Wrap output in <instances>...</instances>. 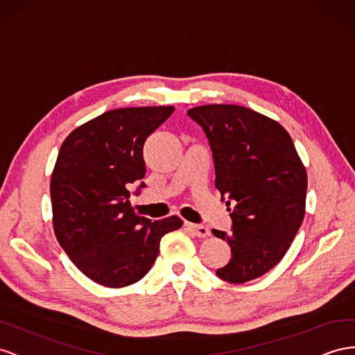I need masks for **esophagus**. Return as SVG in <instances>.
Segmentation results:
<instances>
[{
  "label": "esophagus",
  "mask_w": 355,
  "mask_h": 355,
  "mask_svg": "<svg viewBox=\"0 0 355 355\" xmlns=\"http://www.w3.org/2000/svg\"><path fill=\"white\" fill-rule=\"evenodd\" d=\"M185 225L194 233V236L197 237H207L210 236V230L206 225L201 224H191V223H185Z\"/></svg>",
  "instance_id": "esophagus-1"
}]
</instances>
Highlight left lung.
<instances>
[{
    "label": "left lung",
    "instance_id": "obj_1",
    "mask_svg": "<svg viewBox=\"0 0 355 355\" xmlns=\"http://www.w3.org/2000/svg\"><path fill=\"white\" fill-rule=\"evenodd\" d=\"M212 150L215 185L227 198L232 248L216 275L232 284L260 277L282 260L304 218L308 176L290 134L276 121L234 104L188 110Z\"/></svg>",
    "mask_w": 355,
    "mask_h": 355
}]
</instances>
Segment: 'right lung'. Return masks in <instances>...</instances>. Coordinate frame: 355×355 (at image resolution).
Here are the masks:
<instances>
[{
    "instance_id": "1",
    "label": "right lung",
    "mask_w": 355,
    "mask_h": 355,
    "mask_svg": "<svg viewBox=\"0 0 355 355\" xmlns=\"http://www.w3.org/2000/svg\"><path fill=\"white\" fill-rule=\"evenodd\" d=\"M173 106L127 107L100 114L67 137L51 179L53 230L78 269L100 285L140 281L159 241L182 227L179 216L152 221L134 214L130 188L146 184L143 145Z\"/></svg>"
}]
</instances>
